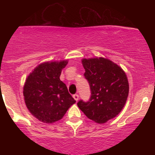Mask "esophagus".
<instances>
[{
  "label": "esophagus",
  "mask_w": 155,
  "mask_h": 155,
  "mask_svg": "<svg viewBox=\"0 0 155 155\" xmlns=\"http://www.w3.org/2000/svg\"><path fill=\"white\" fill-rule=\"evenodd\" d=\"M73 98L75 99V101H78V100H79V95L78 94H73Z\"/></svg>",
  "instance_id": "34e87169"
}]
</instances>
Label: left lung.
<instances>
[{
	"label": "left lung",
	"mask_w": 155,
	"mask_h": 155,
	"mask_svg": "<svg viewBox=\"0 0 155 155\" xmlns=\"http://www.w3.org/2000/svg\"><path fill=\"white\" fill-rule=\"evenodd\" d=\"M82 63L91 95L87 102L81 100L77 105L89 119L104 124L118 115L125 105L127 78L122 69L107 58H84Z\"/></svg>",
	"instance_id": "8db88e82"
}]
</instances>
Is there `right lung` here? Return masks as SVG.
I'll list each match as a JSON object with an SVG mask.
<instances>
[{"label": "right lung", "instance_id": "right-lung-1", "mask_svg": "<svg viewBox=\"0 0 155 155\" xmlns=\"http://www.w3.org/2000/svg\"><path fill=\"white\" fill-rule=\"evenodd\" d=\"M68 61L45 62L34 68L23 88L25 102L39 121L51 124L61 119L76 101L60 80L62 69Z\"/></svg>", "mask_w": 155, "mask_h": 155}]
</instances>
